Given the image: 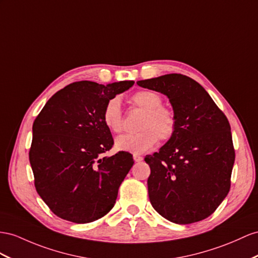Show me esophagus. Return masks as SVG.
<instances>
[{
	"mask_svg": "<svg viewBox=\"0 0 258 258\" xmlns=\"http://www.w3.org/2000/svg\"><path fill=\"white\" fill-rule=\"evenodd\" d=\"M133 159L135 162H141L143 160V157L138 154H133Z\"/></svg>",
	"mask_w": 258,
	"mask_h": 258,
	"instance_id": "obj_1",
	"label": "esophagus"
}]
</instances>
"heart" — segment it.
I'll return each mask as SVG.
<instances>
[{
    "instance_id": "heart-1",
    "label": "heart",
    "mask_w": 258,
    "mask_h": 258,
    "mask_svg": "<svg viewBox=\"0 0 258 258\" xmlns=\"http://www.w3.org/2000/svg\"><path fill=\"white\" fill-rule=\"evenodd\" d=\"M131 100L136 107L145 111L140 125L142 131L116 137L117 150L143 154L155 146L158 137L161 141H168L172 137L175 131V117L172 111L161 107L162 98L159 94L153 90H141L132 96ZM102 118L105 126L113 133L123 131L120 99L116 97L110 99L103 109Z\"/></svg>"
}]
</instances>
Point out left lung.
I'll list each match as a JSON object with an SVG mask.
<instances>
[{
	"instance_id": "obj_1",
	"label": "left lung",
	"mask_w": 258,
	"mask_h": 258,
	"mask_svg": "<svg viewBox=\"0 0 258 258\" xmlns=\"http://www.w3.org/2000/svg\"><path fill=\"white\" fill-rule=\"evenodd\" d=\"M137 85L167 96L175 117L172 137L145 158L150 203L171 222L201 221L230 189L235 154L228 118L203 86L185 75L167 74Z\"/></svg>"
}]
</instances>
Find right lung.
<instances>
[{"label": "right lung", "mask_w": 258, "mask_h": 258, "mask_svg": "<svg viewBox=\"0 0 258 258\" xmlns=\"http://www.w3.org/2000/svg\"><path fill=\"white\" fill-rule=\"evenodd\" d=\"M133 85V81L70 84L52 96L36 117L29 151L35 186L62 219L88 223L114 206L134 160L125 151L102 157L113 145L102 113L110 99Z\"/></svg>", "instance_id": "obj_1"}]
</instances>
